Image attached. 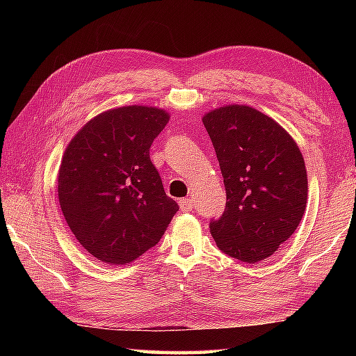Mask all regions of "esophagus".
<instances>
[{
	"instance_id": "obj_1",
	"label": "esophagus",
	"mask_w": 356,
	"mask_h": 356,
	"mask_svg": "<svg viewBox=\"0 0 356 356\" xmlns=\"http://www.w3.org/2000/svg\"><path fill=\"white\" fill-rule=\"evenodd\" d=\"M179 206L182 212H190V210L193 209V202H191V200H188V197H182V200L179 201Z\"/></svg>"
}]
</instances>
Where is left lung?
<instances>
[{"instance_id": "left-lung-1", "label": "left lung", "mask_w": 356, "mask_h": 356, "mask_svg": "<svg viewBox=\"0 0 356 356\" xmlns=\"http://www.w3.org/2000/svg\"><path fill=\"white\" fill-rule=\"evenodd\" d=\"M202 124L226 188V209L210 221V232L225 254L261 262L303 218L308 197L303 155L278 122L251 106L216 108Z\"/></svg>"}]
</instances>
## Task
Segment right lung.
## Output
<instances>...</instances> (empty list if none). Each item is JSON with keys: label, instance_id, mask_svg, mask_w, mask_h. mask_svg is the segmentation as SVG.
I'll use <instances>...</instances> for the list:
<instances>
[{"label": "right lung", "instance_id": "right-lung-1", "mask_svg": "<svg viewBox=\"0 0 356 356\" xmlns=\"http://www.w3.org/2000/svg\"><path fill=\"white\" fill-rule=\"evenodd\" d=\"M168 120L155 106L114 108L89 120L65 149L59 206L75 238L102 262H134L160 242L179 210L149 156Z\"/></svg>", "mask_w": 356, "mask_h": 356}]
</instances>
